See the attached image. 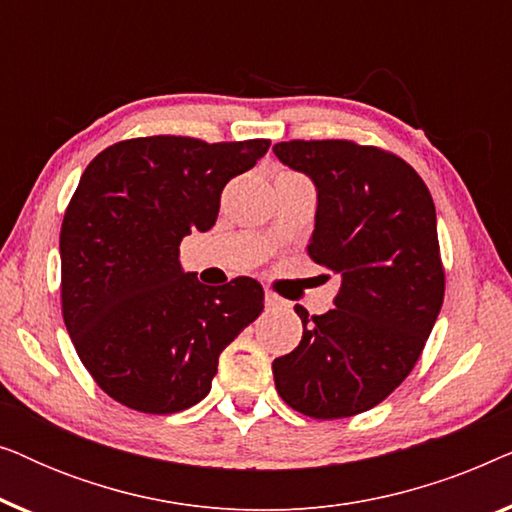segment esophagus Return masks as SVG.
Here are the masks:
<instances>
[{
	"instance_id": "1",
	"label": "esophagus",
	"mask_w": 512,
	"mask_h": 512,
	"mask_svg": "<svg viewBox=\"0 0 512 512\" xmlns=\"http://www.w3.org/2000/svg\"><path fill=\"white\" fill-rule=\"evenodd\" d=\"M265 307H268V310H279V307H284V300L279 298L277 293L265 291Z\"/></svg>"
}]
</instances>
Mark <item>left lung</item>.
I'll list each match as a JSON object with an SVG mask.
<instances>
[{
    "mask_svg": "<svg viewBox=\"0 0 512 512\" xmlns=\"http://www.w3.org/2000/svg\"><path fill=\"white\" fill-rule=\"evenodd\" d=\"M272 151L317 186L307 256L342 279L333 310L296 307L303 340L272 361L275 387L307 417H354L412 373L443 307L436 207L422 177L380 146L291 139Z\"/></svg>",
    "mask_w": 512,
    "mask_h": 512,
    "instance_id": "8db88e82",
    "label": "left lung"
}]
</instances>
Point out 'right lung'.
Returning a JSON list of instances; mask_svg holds the SVG:
<instances>
[{
  "mask_svg": "<svg viewBox=\"0 0 512 512\" xmlns=\"http://www.w3.org/2000/svg\"><path fill=\"white\" fill-rule=\"evenodd\" d=\"M270 139H123L90 160L60 228L62 319L104 394L146 415H172L212 389L219 356L263 312V286H205L179 265V244L205 233L221 193Z\"/></svg>",
  "mask_w": 512,
  "mask_h": 512,
  "instance_id": "obj_1",
  "label": "right lung"
}]
</instances>
